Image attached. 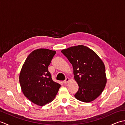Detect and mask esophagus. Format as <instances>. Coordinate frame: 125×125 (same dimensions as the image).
<instances>
[{"label": "esophagus", "instance_id": "esophagus-1", "mask_svg": "<svg viewBox=\"0 0 125 125\" xmlns=\"http://www.w3.org/2000/svg\"><path fill=\"white\" fill-rule=\"evenodd\" d=\"M69 81H70V78L67 77V78H66V79L64 81H63V83H64V84H67Z\"/></svg>", "mask_w": 125, "mask_h": 125}]
</instances>
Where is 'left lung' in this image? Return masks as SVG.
I'll return each mask as SVG.
<instances>
[{
	"mask_svg": "<svg viewBox=\"0 0 125 125\" xmlns=\"http://www.w3.org/2000/svg\"><path fill=\"white\" fill-rule=\"evenodd\" d=\"M61 52L73 65L74 78L79 86L75 97L85 103L95 100L107 82L102 60L94 51L83 45L71 47Z\"/></svg>",
	"mask_w": 125,
	"mask_h": 125,
	"instance_id": "1",
	"label": "left lung"
}]
</instances>
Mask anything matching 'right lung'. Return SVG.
I'll return each instance as SVG.
<instances>
[{
  "mask_svg": "<svg viewBox=\"0 0 125 125\" xmlns=\"http://www.w3.org/2000/svg\"><path fill=\"white\" fill-rule=\"evenodd\" d=\"M54 50L38 49L28 56L21 70L19 82L23 94L31 102L43 106L54 99L61 85L52 81L48 67Z\"/></svg>",
  "mask_w": 125,
  "mask_h": 125,
  "instance_id": "1",
  "label": "right lung"
}]
</instances>
